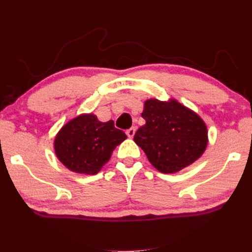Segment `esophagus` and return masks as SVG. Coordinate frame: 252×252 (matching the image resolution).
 Returning a JSON list of instances; mask_svg holds the SVG:
<instances>
[{
    "label": "esophagus",
    "mask_w": 252,
    "mask_h": 252,
    "mask_svg": "<svg viewBox=\"0 0 252 252\" xmlns=\"http://www.w3.org/2000/svg\"><path fill=\"white\" fill-rule=\"evenodd\" d=\"M126 135H127V138L132 139V138H133V136H134V133H135V127H134V126L130 127V129H127V130L126 131Z\"/></svg>",
    "instance_id": "obj_1"
}]
</instances>
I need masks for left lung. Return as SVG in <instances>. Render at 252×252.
<instances>
[{
    "label": "left lung",
    "mask_w": 252,
    "mask_h": 252,
    "mask_svg": "<svg viewBox=\"0 0 252 252\" xmlns=\"http://www.w3.org/2000/svg\"><path fill=\"white\" fill-rule=\"evenodd\" d=\"M142 118L145 125L134 142L158 171L171 174L190 165L207 146V126L194 111L176 100H146Z\"/></svg>",
    "instance_id": "left-lung-1"
}]
</instances>
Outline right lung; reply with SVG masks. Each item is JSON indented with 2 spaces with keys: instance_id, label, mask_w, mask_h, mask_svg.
<instances>
[{
  "instance_id": "1",
  "label": "right lung",
  "mask_w": 252,
  "mask_h": 252,
  "mask_svg": "<svg viewBox=\"0 0 252 252\" xmlns=\"http://www.w3.org/2000/svg\"><path fill=\"white\" fill-rule=\"evenodd\" d=\"M126 139L125 132L117 129L112 120L100 122L94 114H80L62 127L54 148L68 170L94 175Z\"/></svg>"
}]
</instances>
